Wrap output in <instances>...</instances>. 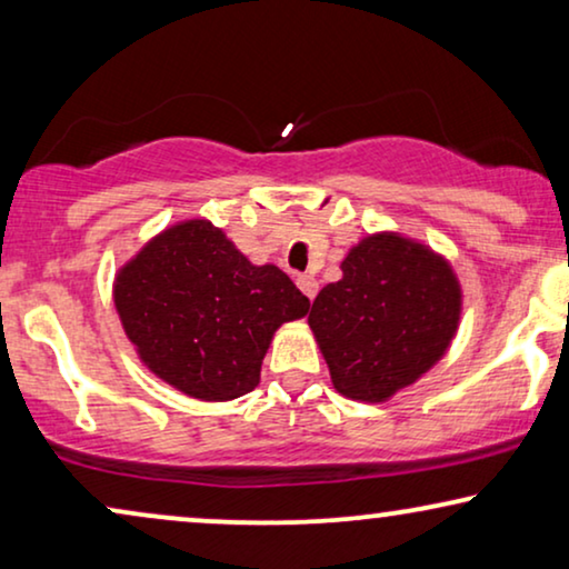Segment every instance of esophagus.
I'll list each match as a JSON object with an SVG mask.
<instances>
[{"label":"esophagus","mask_w":569,"mask_h":569,"mask_svg":"<svg viewBox=\"0 0 569 569\" xmlns=\"http://www.w3.org/2000/svg\"><path fill=\"white\" fill-rule=\"evenodd\" d=\"M298 287L302 290V295H306L308 300H313L316 298V292H318V282L310 274H300L298 277Z\"/></svg>","instance_id":"obj_1"}]
</instances>
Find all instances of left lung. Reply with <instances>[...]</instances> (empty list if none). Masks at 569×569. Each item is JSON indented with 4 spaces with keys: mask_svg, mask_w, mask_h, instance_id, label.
Listing matches in <instances>:
<instances>
[{
    "mask_svg": "<svg viewBox=\"0 0 569 569\" xmlns=\"http://www.w3.org/2000/svg\"><path fill=\"white\" fill-rule=\"evenodd\" d=\"M461 321L450 263L417 240L376 232L349 248L339 282L310 308L331 383L355 401H386L446 355Z\"/></svg>",
    "mask_w": 569,
    "mask_h": 569,
    "instance_id": "left-lung-1",
    "label": "left lung"
}]
</instances>
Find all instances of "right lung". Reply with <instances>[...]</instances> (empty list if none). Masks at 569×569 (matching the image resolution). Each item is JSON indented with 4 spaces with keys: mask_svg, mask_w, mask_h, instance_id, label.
Wrapping results in <instances>:
<instances>
[{
    "mask_svg": "<svg viewBox=\"0 0 569 569\" xmlns=\"http://www.w3.org/2000/svg\"><path fill=\"white\" fill-rule=\"evenodd\" d=\"M113 302L139 360L201 401L253 391L274 331L310 308L282 269L256 267L207 220L154 236L119 269Z\"/></svg>",
    "mask_w": 569,
    "mask_h": 569,
    "instance_id": "obj_1",
    "label": "right lung"
}]
</instances>
